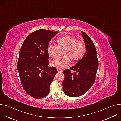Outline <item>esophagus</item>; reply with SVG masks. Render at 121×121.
I'll use <instances>...</instances> for the list:
<instances>
[{"label": "esophagus", "instance_id": "1", "mask_svg": "<svg viewBox=\"0 0 121 121\" xmlns=\"http://www.w3.org/2000/svg\"><path fill=\"white\" fill-rule=\"evenodd\" d=\"M57 71L58 72H62L63 71L62 69H60V68H57Z\"/></svg>", "mask_w": 121, "mask_h": 121}]
</instances>
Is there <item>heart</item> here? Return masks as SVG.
Returning <instances> with one entry per match:
<instances>
[{"mask_svg":"<svg viewBox=\"0 0 121 121\" xmlns=\"http://www.w3.org/2000/svg\"><path fill=\"white\" fill-rule=\"evenodd\" d=\"M57 45L49 42L47 46V52L49 56L54 58L57 55L59 49H63V54L64 55L53 60L51 62L53 66L63 69L69 64L73 60L80 59L86 51L84 43L82 41L77 39L75 37L65 35L58 38Z\"/></svg>","mask_w":121,"mask_h":121,"instance_id":"obj_1","label":"heart"}]
</instances>
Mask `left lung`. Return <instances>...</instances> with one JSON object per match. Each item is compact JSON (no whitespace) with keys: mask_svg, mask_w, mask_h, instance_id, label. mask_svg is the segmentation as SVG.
Returning a JSON list of instances; mask_svg holds the SVG:
<instances>
[{"mask_svg":"<svg viewBox=\"0 0 121 121\" xmlns=\"http://www.w3.org/2000/svg\"><path fill=\"white\" fill-rule=\"evenodd\" d=\"M87 51L83 57L75 65L63 72L65 76L63 90L71 97L80 96L87 92L93 85L99 66L96 47L90 37L81 31ZM74 71L72 73L71 70Z\"/></svg>","mask_w":121,"mask_h":121,"instance_id":"8db88e82","label":"left lung"}]
</instances>
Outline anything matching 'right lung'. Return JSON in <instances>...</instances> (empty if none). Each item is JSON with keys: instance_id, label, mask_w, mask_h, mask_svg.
Here are the masks:
<instances>
[{"instance_id": "add662e5", "label": "right lung", "mask_w": 121, "mask_h": 121, "mask_svg": "<svg viewBox=\"0 0 121 121\" xmlns=\"http://www.w3.org/2000/svg\"><path fill=\"white\" fill-rule=\"evenodd\" d=\"M58 32L38 30L29 34L21 48L17 68L23 88L34 98L41 99L48 95L50 84L57 73L55 67H48L46 48Z\"/></svg>"}]
</instances>
